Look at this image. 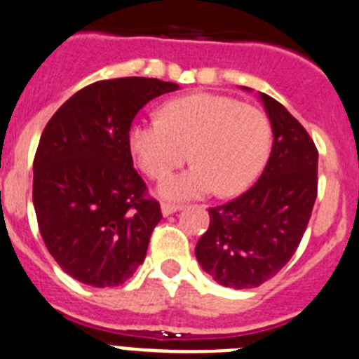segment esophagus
<instances>
[{
  "instance_id": "obj_1",
  "label": "esophagus",
  "mask_w": 359,
  "mask_h": 359,
  "mask_svg": "<svg viewBox=\"0 0 359 359\" xmlns=\"http://www.w3.org/2000/svg\"><path fill=\"white\" fill-rule=\"evenodd\" d=\"M180 209H182V205H175V203H168V202L161 203V210H163L164 216H170V214L177 212V210Z\"/></svg>"
}]
</instances>
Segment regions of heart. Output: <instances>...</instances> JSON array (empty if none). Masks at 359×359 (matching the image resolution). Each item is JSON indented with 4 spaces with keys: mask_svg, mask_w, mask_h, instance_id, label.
Returning a JSON list of instances; mask_svg holds the SVG:
<instances>
[{
    "mask_svg": "<svg viewBox=\"0 0 359 359\" xmlns=\"http://www.w3.org/2000/svg\"><path fill=\"white\" fill-rule=\"evenodd\" d=\"M159 118L136 120L127 143L152 180L168 177L189 159L195 164L161 184L168 198H195L219 191L239 195L255 182L271 149V126L260 109L217 93L168 100Z\"/></svg>",
    "mask_w": 359,
    "mask_h": 359,
    "instance_id": "1",
    "label": "heart"
}]
</instances>
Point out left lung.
Segmentation results:
<instances>
[{"label":"left lung","instance_id":"8db88e82","mask_svg":"<svg viewBox=\"0 0 359 359\" xmlns=\"http://www.w3.org/2000/svg\"><path fill=\"white\" fill-rule=\"evenodd\" d=\"M260 100L274 136L269 161L246 193L210 207L195 248L202 269L230 289L262 285L292 259L317 198L316 143L283 104L266 93Z\"/></svg>","mask_w":359,"mask_h":359}]
</instances>
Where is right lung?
Listing matches in <instances>:
<instances>
[{"label": "right lung", "instance_id": "1", "mask_svg": "<svg viewBox=\"0 0 359 359\" xmlns=\"http://www.w3.org/2000/svg\"><path fill=\"white\" fill-rule=\"evenodd\" d=\"M179 85L154 78L92 83L51 116L33 159V205L53 259L85 285L116 287L143 264L161 207L133 166L140 109Z\"/></svg>", "mask_w": 359, "mask_h": 359}]
</instances>
